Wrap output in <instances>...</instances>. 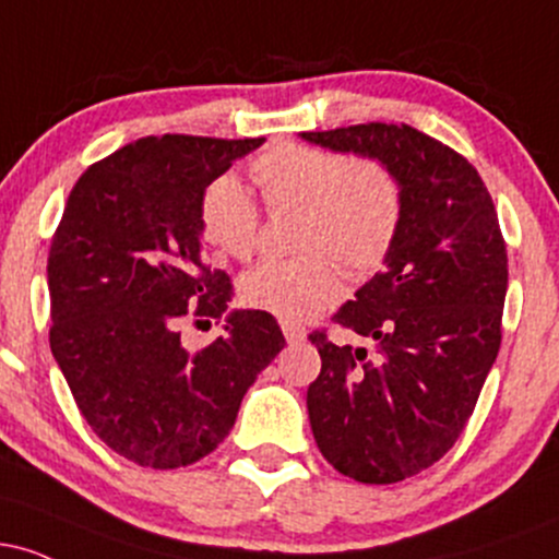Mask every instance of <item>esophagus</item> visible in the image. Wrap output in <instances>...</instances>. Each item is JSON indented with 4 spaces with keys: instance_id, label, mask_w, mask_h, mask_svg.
<instances>
[{
    "instance_id": "1",
    "label": "esophagus",
    "mask_w": 559,
    "mask_h": 559,
    "mask_svg": "<svg viewBox=\"0 0 559 559\" xmlns=\"http://www.w3.org/2000/svg\"><path fill=\"white\" fill-rule=\"evenodd\" d=\"M281 331H284L288 344L301 342V338H305V333H307L299 323H294V320H281Z\"/></svg>"
}]
</instances>
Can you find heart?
I'll return each instance as SVG.
<instances>
[{"label": "heart", "instance_id": "1", "mask_svg": "<svg viewBox=\"0 0 559 559\" xmlns=\"http://www.w3.org/2000/svg\"><path fill=\"white\" fill-rule=\"evenodd\" d=\"M249 173L271 213L299 210L294 243L301 254L249 267L239 281L243 305L307 320L338 297L336 262L349 278H370L386 265L404 223V183L386 159L278 144ZM199 230L221 254L247 260L260 239L258 202L234 176L215 178L199 199Z\"/></svg>", "mask_w": 559, "mask_h": 559}]
</instances>
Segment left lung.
<instances>
[{
	"mask_svg": "<svg viewBox=\"0 0 559 559\" xmlns=\"http://www.w3.org/2000/svg\"><path fill=\"white\" fill-rule=\"evenodd\" d=\"M301 139L386 159L404 183L386 271L333 316L373 338L376 352L312 331L323 365L307 389L323 457L360 484H396L454 447L497 360L507 294L497 210L478 170L413 126L360 123Z\"/></svg>",
	"mask_w": 559,
	"mask_h": 559,
	"instance_id": "8db88e82",
	"label": "left lung"
}]
</instances>
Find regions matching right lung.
<instances>
[{"mask_svg":"<svg viewBox=\"0 0 559 559\" xmlns=\"http://www.w3.org/2000/svg\"><path fill=\"white\" fill-rule=\"evenodd\" d=\"M265 139L165 133L88 165L47 260L49 346L92 431L141 467H186L226 439L286 338L271 312H230L189 352L186 318H221L230 278L202 260L199 199Z\"/></svg>","mask_w":559,"mask_h":559,"instance_id":"right-lung-1","label":"right lung"}]
</instances>
